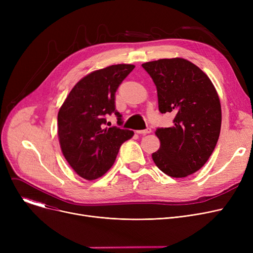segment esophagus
I'll return each mask as SVG.
<instances>
[{
  "label": "esophagus",
  "mask_w": 253,
  "mask_h": 253,
  "mask_svg": "<svg viewBox=\"0 0 253 253\" xmlns=\"http://www.w3.org/2000/svg\"><path fill=\"white\" fill-rule=\"evenodd\" d=\"M151 132H152V129H151V128H147V129H144V130H137V131H136V133L144 135V134H149V133H151Z\"/></svg>",
  "instance_id": "esophagus-1"
}]
</instances>
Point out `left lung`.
<instances>
[{
	"mask_svg": "<svg viewBox=\"0 0 253 253\" xmlns=\"http://www.w3.org/2000/svg\"><path fill=\"white\" fill-rule=\"evenodd\" d=\"M157 87L159 111L175 115L173 126L158 128L160 149L152 158L171 177L189 176L204 166L220 133L221 106L214 85L183 58L142 63Z\"/></svg>",
	"mask_w": 253,
	"mask_h": 253,
	"instance_id": "obj_1",
	"label": "left lung"
}]
</instances>
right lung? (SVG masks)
<instances>
[{
  "label": "right lung",
  "instance_id": "obj_1",
  "mask_svg": "<svg viewBox=\"0 0 253 253\" xmlns=\"http://www.w3.org/2000/svg\"><path fill=\"white\" fill-rule=\"evenodd\" d=\"M134 68L115 64L88 74L74 86L59 109L61 152L76 173L87 180L102 176L113 166L122 143L134 134L128 129L105 127L106 115L115 113L121 121L115 93Z\"/></svg>",
  "mask_w": 253,
  "mask_h": 253
}]
</instances>
